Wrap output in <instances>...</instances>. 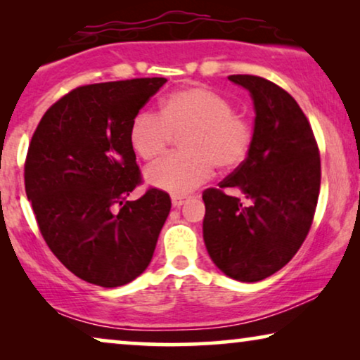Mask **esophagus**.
<instances>
[{
	"label": "esophagus",
	"instance_id": "34e87169",
	"mask_svg": "<svg viewBox=\"0 0 360 360\" xmlns=\"http://www.w3.org/2000/svg\"><path fill=\"white\" fill-rule=\"evenodd\" d=\"M185 201H186V196H180V195L172 196V205H174L175 208H180V206L184 205Z\"/></svg>",
	"mask_w": 360,
	"mask_h": 360
}]
</instances>
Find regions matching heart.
<instances>
[{"label":"heart","instance_id":"heart-1","mask_svg":"<svg viewBox=\"0 0 360 360\" xmlns=\"http://www.w3.org/2000/svg\"><path fill=\"white\" fill-rule=\"evenodd\" d=\"M175 137H181L184 152L155 162L146 179L155 188L180 195L208 181L214 167L224 174L238 170L252 150L254 126L218 91L190 86L170 93L160 116L144 110L129 127L132 150L147 162L164 154Z\"/></svg>","mask_w":360,"mask_h":360}]
</instances>
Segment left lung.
<instances>
[{
	"label": "left lung",
	"instance_id": "obj_1",
	"mask_svg": "<svg viewBox=\"0 0 360 360\" xmlns=\"http://www.w3.org/2000/svg\"><path fill=\"white\" fill-rule=\"evenodd\" d=\"M228 78L252 95L254 144L219 188L203 191V238L210 257L228 277L259 282L285 267L307 239L321 160L308 117L283 88L255 75Z\"/></svg>",
	"mask_w": 360,
	"mask_h": 360
}]
</instances>
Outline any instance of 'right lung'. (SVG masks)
I'll return each instance as SVG.
<instances>
[{"instance_id":"add662e5","label":"right lung","mask_w":360,"mask_h":360,"mask_svg":"<svg viewBox=\"0 0 360 360\" xmlns=\"http://www.w3.org/2000/svg\"><path fill=\"white\" fill-rule=\"evenodd\" d=\"M165 78L93 83L46 111L24 162V185L53 255L88 283L115 288L144 272L170 213L169 193L142 184L129 142L137 112Z\"/></svg>"}]
</instances>
